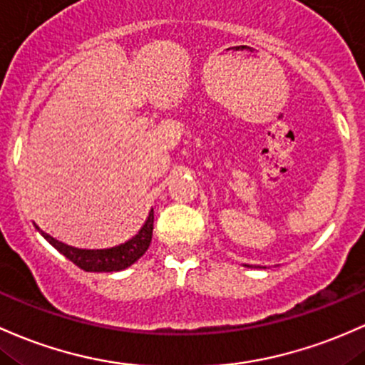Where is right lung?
Segmentation results:
<instances>
[{
  "label": "right lung",
  "instance_id": "right-lung-1",
  "mask_svg": "<svg viewBox=\"0 0 365 365\" xmlns=\"http://www.w3.org/2000/svg\"><path fill=\"white\" fill-rule=\"evenodd\" d=\"M39 230L38 225H34ZM152 228H154V210L149 213L145 225L140 228V232L133 239L121 246L110 247V250H78V247L67 246V244L57 241L51 235H41L46 239L55 250L60 251L67 259H71L74 265H78L85 272H119L133 265L140 256L145 255L152 241Z\"/></svg>",
  "mask_w": 365,
  "mask_h": 365
}]
</instances>
